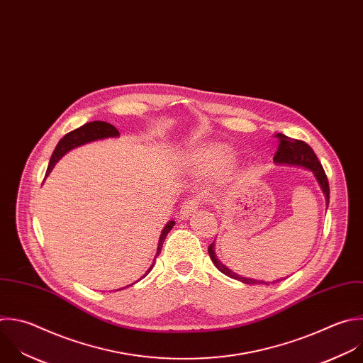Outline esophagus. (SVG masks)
<instances>
[{"label":"esophagus","instance_id":"34e87169","mask_svg":"<svg viewBox=\"0 0 363 363\" xmlns=\"http://www.w3.org/2000/svg\"><path fill=\"white\" fill-rule=\"evenodd\" d=\"M199 205H201V201L198 199V198H188L184 203H182V206H181V216L182 218H186V216H189V215H192L198 208H199Z\"/></svg>","mask_w":363,"mask_h":363}]
</instances>
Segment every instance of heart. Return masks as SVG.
Returning <instances> with one entry per match:
<instances>
[{"label":"heart","instance_id":"b5f03b06","mask_svg":"<svg viewBox=\"0 0 363 363\" xmlns=\"http://www.w3.org/2000/svg\"><path fill=\"white\" fill-rule=\"evenodd\" d=\"M194 164L202 168H220L232 160L230 150L226 147H211L206 150H199L192 154Z\"/></svg>","mask_w":363,"mask_h":363}]
</instances>
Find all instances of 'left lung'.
<instances>
[{"label": "left lung", "mask_w": 363, "mask_h": 363, "mask_svg": "<svg viewBox=\"0 0 363 363\" xmlns=\"http://www.w3.org/2000/svg\"><path fill=\"white\" fill-rule=\"evenodd\" d=\"M275 138L278 140V150L275 152V157H274V161L277 164H285V165H298V167H303L309 171H312L326 196V202L329 203V182H328V177L323 171V167L322 164L319 162L316 154L313 152V150L303 141H299V140H292L284 134H277ZM208 254L213 262V265L226 277L229 278H233V279H238L240 282L244 284H248V285H258V284H265V285H269V284H275V282H279L282 279H278V281H272V282H265V281H257V279H251V278H245V277H239L238 274L232 272L230 269H228L215 255V248H213V242L208 247Z\"/></svg>", "instance_id": "obj_1"}]
</instances>
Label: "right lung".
Listing matches in <instances>:
<instances>
[{
  "instance_id": "add662e5",
  "label": "right lung",
  "mask_w": 363,
  "mask_h": 363,
  "mask_svg": "<svg viewBox=\"0 0 363 363\" xmlns=\"http://www.w3.org/2000/svg\"><path fill=\"white\" fill-rule=\"evenodd\" d=\"M118 135H119L118 130H116L113 125H111V124H108V123H104V121H92V123H86V124H84L82 127H79V128H77V130H74V131L65 134V135L61 138V141L58 143V145L55 147V150H54V152H52V155H51L50 165H48V168H47L45 177L51 172V169L54 168L55 162H58V160H60L64 154H67L69 150H72V148H75V147H79V145H82V144L95 141V140H102V138H108V137H118ZM174 225H175V222L171 220V222H168L167 226L162 229V233H161V236H160V244H158L157 257L160 255V252H161V250H162L164 240H165L168 232L172 229ZM157 257H155V258H157ZM154 264H155V262H154ZM154 264L151 265V268L148 269V272L152 269ZM148 272H147V274H148ZM147 274H145V275H147ZM145 275H144V277H145Z\"/></svg>"
}]
</instances>
